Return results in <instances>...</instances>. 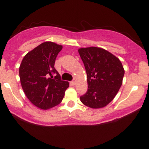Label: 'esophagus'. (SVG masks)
<instances>
[{
  "instance_id": "esophagus-1",
  "label": "esophagus",
  "mask_w": 149,
  "mask_h": 149,
  "mask_svg": "<svg viewBox=\"0 0 149 149\" xmlns=\"http://www.w3.org/2000/svg\"><path fill=\"white\" fill-rule=\"evenodd\" d=\"M71 84H73V85H75L76 84V80H72V81H71Z\"/></svg>"
}]
</instances>
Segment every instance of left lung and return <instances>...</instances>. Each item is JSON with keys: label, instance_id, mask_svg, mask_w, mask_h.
<instances>
[{"label": "left lung", "instance_id": "obj_1", "mask_svg": "<svg viewBox=\"0 0 149 149\" xmlns=\"http://www.w3.org/2000/svg\"><path fill=\"white\" fill-rule=\"evenodd\" d=\"M87 73L88 91L80 97L84 105L92 109L103 108L117 95L123 83L125 70L115 55L97 47L78 49Z\"/></svg>", "mask_w": 149, "mask_h": 149}]
</instances>
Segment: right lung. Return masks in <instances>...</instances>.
<instances>
[{
    "label": "right lung",
    "mask_w": 149,
    "mask_h": 149,
    "mask_svg": "<svg viewBox=\"0 0 149 149\" xmlns=\"http://www.w3.org/2000/svg\"><path fill=\"white\" fill-rule=\"evenodd\" d=\"M62 47L55 42H44L27 53L20 64L22 89L30 102L40 109L47 110L60 104L69 86L54 67Z\"/></svg>",
    "instance_id": "right-lung-1"
}]
</instances>
